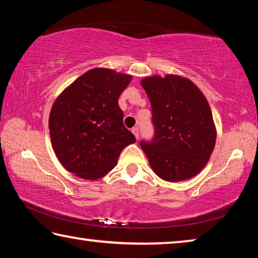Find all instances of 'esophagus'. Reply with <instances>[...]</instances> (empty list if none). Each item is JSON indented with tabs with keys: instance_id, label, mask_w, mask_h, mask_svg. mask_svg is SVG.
Returning <instances> with one entry per match:
<instances>
[{
	"instance_id": "1",
	"label": "esophagus",
	"mask_w": 258,
	"mask_h": 258,
	"mask_svg": "<svg viewBox=\"0 0 258 258\" xmlns=\"http://www.w3.org/2000/svg\"><path fill=\"white\" fill-rule=\"evenodd\" d=\"M132 133L134 134V137L139 139V127H133L132 128Z\"/></svg>"
}]
</instances>
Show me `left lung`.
I'll list each match as a JSON object with an SVG mask.
<instances>
[{"label":"left lung","instance_id":"1","mask_svg":"<svg viewBox=\"0 0 258 258\" xmlns=\"http://www.w3.org/2000/svg\"><path fill=\"white\" fill-rule=\"evenodd\" d=\"M151 103L155 135L140 142L152 171L168 182L189 180L202 171L215 147L216 130L206 98L177 75L141 81Z\"/></svg>","mask_w":258,"mask_h":258}]
</instances>
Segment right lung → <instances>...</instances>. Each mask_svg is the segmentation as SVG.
<instances>
[{"label":"right lung","instance_id":"right-lung-1","mask_svg":"<svg viewBox=\"0 0 258 258\" xmlns=\"http://www.w3.org/2000/svg\"><path fill=\"white\" fill-rule=\"evenodd\" d=\"M131 80L112 69L93 68L56 98L49 117L51 143L68 172L98 180L115 167L121 150L135 142L118 106Z\"/></svg>","mask_w":258,"mask_h":258}]
</instances>
